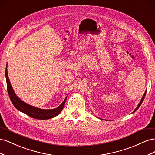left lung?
<instances>
[{"mask_svg": "<svg viewBox=\"0 0 155 155\" xmlns=\"http://www.w3.org/2000/svg\"><path fill=\"white\" fill-rule=\"evenodd\" d=\"M146 92H147V90L145 91V93H144V94L143 95V96H142V99H141V100H140V103L138 104V105H137V108H136V109H134V110L133 112V113H134V112H135V111H137V109H138V108L140 107V106L141 105V104H142V103L143 102V99H144V97H145V94H146ZM99 118V119H100V120H104V119H101V118Z\"/></svg>", "mask_w": 155, "mask_h": 155, "instance_id": "1", "label": "left lung"}]
</instances>
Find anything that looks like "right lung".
Returning <instances> with one entry per match:
<instances>
[{
    "mask_svg": "<svg viewBox=\"0 0 155 155\" xmlns=\"http://www.w3.org/2000/svg\"><path fill=\"white\" fill-rule=\"evenodd\" d=\"M5 75H6L8 94L10 96V98L12 102L13 105L18 110L23 112V113H25L26 115L31 117L33 118L37 119V120H48V119L54 118V117L58 116L60 112L62 111L65 104V101L67 100V96L65 97V99L62 102L61 104L57 108L53 109H39V108L30 105L29 104H28L25 101L21 100L20 98L16 95L15 91H13L12 86L11 85V83L10 81V79H9V78H8L7 64H6V68Z\"/></svg>",
    "mask_w": 155,
    "mask_h": 155,
    "instance_id": "obj_1",
    "label": "right lung"
}]
</instances>
